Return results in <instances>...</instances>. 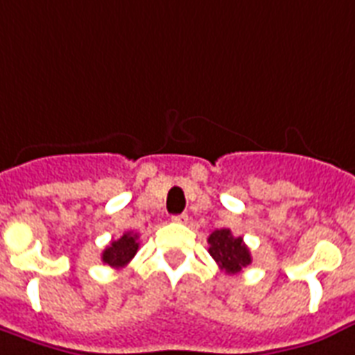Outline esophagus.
Instances as JSON below:
<instances>
[{
  "label": "esophagus",
  "mask_w": 355,
  "mask_h": 355,
  "mask_svg": "<svg viewBox=\"0 0 355 355\" xmlns=\"http://www.w3.org/2000/svg\"><path fill=\"white\" fill-rule=\"evenodd\" d=\"M172 222H175V224H187L189 222V216L183 213V215H174L172 216Z\"/></svg>",
  "instance_id": "1"
}]
</instances>
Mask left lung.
<instances>
[{"instance_id":"left-lung-1","label":"left lung","mask_w":355,"mask_h":355,"mask_svg":"<svg viewBox=\"0 0 355 355\" xmlns=\"http://www.w3.org/2000/svg\"><path fill=\"white\" fill-rule=\"evenodd\" d=\"M209 254L216 261V265L227 274H237L252 263L248 246L243 237H233L230 230H215L207 239Z\"/></svg>"}]
</instances>
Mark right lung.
Here are the masks:
<instances>
[{
	"label": "right lung",
	"instance_id": "obj_1",
	"mask_svg": "<svg viewBox=\"0 0 355 355\" xmlns=\"http://www.w3.org/2000/svg\"><path fill=\"white\" fill-rule=\"evenodd\" d=\"M137 233L125 232L118 241H112L101 254V261L105 265L112 266V268H122L133 259L137 250H139V243H137Z\"/></svg>",
	"mask_w": 355,
	"mask_h": 355
}]
</instances>
